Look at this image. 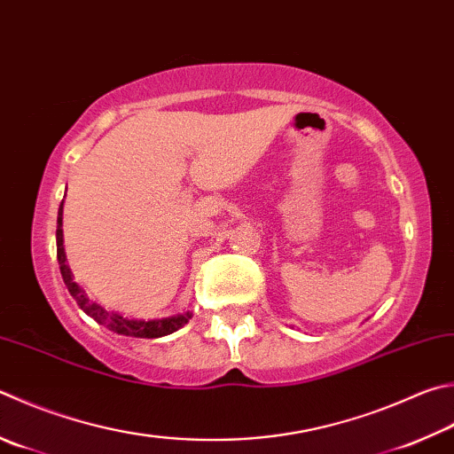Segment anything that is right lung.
Listing matches in <instances>:
<instances>
[{
	"label": "right lung",
	"mask_w": 454,
	"mask_h": 454,
	"mask_svg": "<svg viewBox=\"0 0 454 454\" xmlns=\"http://www.w3.org/2000/svg\"><path fill=\"white\" fill-rule=\"evenodd\" d=\"M57 260H59V270L63 276V282L67 286L69 294L73 295V300L77 301V306L83 309L89 317H93L97 324L105 325L111 332L119 333V335H129V337H145V340H154V337H162L168 333L178 332L180 327L188 324V319L192 317V311H184L178 313V316H170V317H162V319H129L121 313H114L105 309L98 303L90 301L87 298V294L83 292L77 282H73V274L67 266V258H65V248H63V202L59 206V214H57Z\"/></svg>",
	"instance_id": "add662e5"
}]
</instances>
